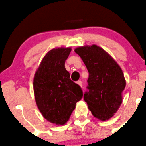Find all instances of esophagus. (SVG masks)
I'll return each instance as SVG.
<instances>
[{
	"mask_svg": "<svg viewBox=\"0 0 146 146\" xmlns=\"http://www.w3.org/2000/svg\"><path fill=\"white\" fill-rule=\"evenodd\" d=\"M77 84L80 86V87H82V82L81 80H78L77 82Z\"/></svg>",
	"mask_w": 146,
	"mask_h": 146,
	"instance_id": "34e87169",
	"label": "esophagus"
}]
</instances>
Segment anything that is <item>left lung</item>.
Here are the masks:
<instances>
[{
	"mask_svg": "<svg viewBox=\"0 0 146 146\" xmlns=\"http://www.w3.org/2000/svg\"><path fill=\"white\" fill-rule=\"evenodd\" d=\"M89 72L84 100L95 117L109 119L120 106L126 81L119 66L102 48L93 45L75 50Z\"/></svg>",
	"mask_w": 146,
	"mask_h": 146,
	"instance_id": "8db88e82",
	"label": "left lung"
}]
</instances>
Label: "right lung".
Masks as SVG:
<instances>
[{"mask_svg": "<svg viewBox=\"0 0 146 146\" xmlns=\"http://www.w3.org/2000/svg\"><path fill=\"white\" fill-rule=\"evenodd\" d=\"M71 49L50 50L42 59L33 79L36 104L42 116L49 122L63 125L69 119L76 104L83 92L70 78L65 61Z\"/></svg>", "mask_w": 146, "mask_h": 146, "instance_id": "add662e5", "label": "right lung"}]
</instances>
